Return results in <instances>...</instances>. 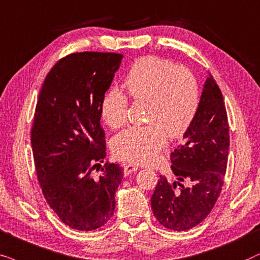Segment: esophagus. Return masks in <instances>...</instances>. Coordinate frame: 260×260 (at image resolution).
I'll return each instance as SVG.
<instances>
[{
	"label": "esophagus",
	"mask_w": 260,
	"mask_h": 260,
	"mask_svg": "<svg viewBox=\"0 0 260 260\" xmlns=\"http://www.w3.org/2000/svg\"><path fill=\"white\" fill-rule=\"evenodd\" d=\"M137 170H138V166L133 165V164H124L123 165V174H124V176L131 175V174H132V172L137 171Z\"/></svg>",
	"instance_id": "1"
}]
</instances>
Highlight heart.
I'll return each instance as SVG.
<instances>
[{"label": "heart", "instance_id": "heart-1", "mask_svg": "<svg viewBox=\"0 0 260 260\" xmlns=\"http://www.w3.org/2000/svg\"><path fill=\"white\" fill-rule=\"evenodd\" d=\"M128 94L136 101H147L150 124L131 127L114 138L113 152L119 159L152 164L168 143V134L179 138L195 120L200 106L197 81L188 69L171 60L147 55L138 59L124 78ZM128 98L110 89L101 101V116L110 128L127 122Z\"/></svg>", "mask_w": 260, "mask_h": 260}]
</instances>
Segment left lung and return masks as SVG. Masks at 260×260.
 I'll return each mask as SVG.
<instances>
[{
  "mask_svg": "<svg viewBox=\"0 0 260 260\" xmlns=\"http://www.w3.org/2000/svg\"><path fill=\"white\" fill-rule=\"evenodd\" d=\"M183 139L171 153V170L177 181L170 183L160 175L151 197L159 223L178 232L202 222L223 186L230 127L222 94L213 76L206 79L196 117Z\"/></svg>",
  "mask_w": 260,
  "mask_h": 260,
  "instance_id": "1",
  "label": "left lung"
}]
</instances>
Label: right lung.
I'll return each instance as SVG.
<instances>
[{
    "label": "right lung",
    "mask_w": 260,
    "mask_h": 260,
    "mask_svg": "<svg viewBox=\"0 0 260 260\" xmlns=\"http://www.w3.org/2000/svg\"><path fill=\"white\" fill-rule=\"evenodd\" d=\"M122 54L78 52L58 60L39 92L30 131L34 165L44 197L69 227H102L115 209L122 168L106 162L101 101ZM99 166V179L91 171Z\"/></svg>",
    "instance_id": "1"
}]
</instances>
